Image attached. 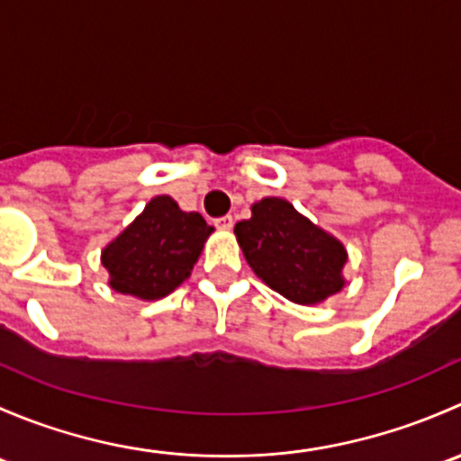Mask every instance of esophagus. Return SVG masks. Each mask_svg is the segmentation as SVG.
I'll list each match as a JSON object with an SVG mask.
<instances>
[{
    "instance_id": "1",
    "label": "esophagus",
    "mask_w": 461,
    "mask_h": 461,
    "mask_svg": "<svg viewBox=\"0 0 461 461\" xmlns=\"http://www.w3.org/2000/svg\"><path fill=\"white\" fill-rule=\"evenodd\" d=\"M216 225L221 227V230H231V227H234V218H231V216H222V218H218Z\"/></svg>"
}]
</instances>
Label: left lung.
<instances>
[{
    "label": "left lung",
    "mask_w": 461,
    "mask_h": 461,
    "mask_svg": "<svg viewBox=\"0 0 461 461\" xmlns=\"http://www.w3.org/2000/svg\"><path fill=\"white\" fill-rule=\"evenodd\" d=\"M236 240L254 274L299 305H317L343 290L348 252L285 198L252 204V218L236 222Z\"/></svg>",
    "instance_id": "8db88e82"
}]
</instances>
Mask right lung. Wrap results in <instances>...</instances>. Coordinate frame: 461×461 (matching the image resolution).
<instances>
[{"instance_id":"1","label":"right lung","mask_w":461,"mask_h":461,"mask_svg":"<svg viewBox=\"0 0 461 461\" xmlns=\"http://www.w3.org/2000/svg\"><path fill=\"white\" fill-rule=\"evenodd\" d=\"M212 225L198 212H183L171 196H156L104 249L109 287L140 301H158L187 281Z\"/></svg>"}]
</instances>
